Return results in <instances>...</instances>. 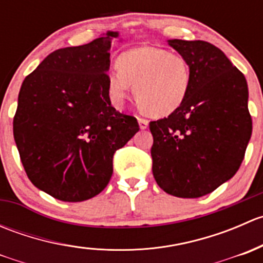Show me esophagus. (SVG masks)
Listing matches in <instances>:
<instances>
[{
	"label": "esophagus",
	"mask_w": 263,
	"mask_h": 263,
	"mask_svg": "<svg viewBox=\"0 0 263 263\" xmlns=\"http://www.w3.org/2000/svg\"><path fill=\"white\" fill-rule=\"evenodd\" d=\"M139 124H140V128L145 129V128H147V127H148V121H147V119L141 118V117H140V118H139Z\"/></svg>",
	"instance_id": "esophagus-1"
}]
</instances>
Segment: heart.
I'll return each instance as SVG.
<instances>
[{
	"label": "heart",
	"instance_id": "b5f03b06",
	"mask_svg": "<svg viewBox=\"0 0 263 263\" xmlns=\"http://www.w3.org/2000/svg\"><path fill=\"white\" fill-rule=\"evenodd\" d=\"M117 70L107 75V90L115 104H122L129 86L140 110L166 117L183 104L192 82L187 58L156 47H137L117 58Z\"/></svg>",
	"mask_w": 263,
	"mask_h": 263
}]
</instances>
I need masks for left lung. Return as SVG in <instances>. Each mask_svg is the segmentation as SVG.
<instances>
[{
  "mask_svg": "<svg viewBox=\"0 0 263 263\" xmlns=\"http://www.w3.org/2000/svg\"><path fill=\"white\" fill-rule=\"evenodd\" d=\"M187 58L192 82L183 104L150 122L153 174L172 196L197 198L238 172L252 135L245 75L214 44L168 41Z\"/></svg>",
  "mask_w": 263,
  "mask_h": 263,
  "instance_id": "obj_1",
  "label": "left lung"
}]
</instances>
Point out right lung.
I'll use <instances>...</instances> for the list:
<instances>
[{"label":"right lung","instance_id":"right-lung-1","mask_svg":"<svg viewBox=\"0 0 263 263\" xmlns=\"http://www.w3.org/2000/svg\"><path fill=\"white\" fill-rule=\"evenodd\" d=\"M116 31L57 49L25 78L14 139L30 182L66 202L99 195L110 181L113 155L140 129L110 104L107 75Z\"/></svg>","mask_w":263,"mask_h":263}]
</instances>
